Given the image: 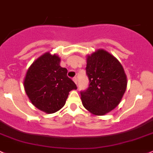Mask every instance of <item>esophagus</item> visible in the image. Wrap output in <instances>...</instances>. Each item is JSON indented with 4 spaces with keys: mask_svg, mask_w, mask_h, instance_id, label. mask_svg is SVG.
I'll return each mask as SVG.
<instances>
[{
    "mask_svg": "<svg viewBox=\"0 0 153 153\" xmlns=\"http://www.w3.org/2000/svg\"><path fill=\"white\" fill-rule=\"evenodd\" d=\"M73 80H74V82H75V84L77 85V82H78V79H77L76 77H74Z\"/></svg>",
    "mask_w": 153,
    "mask_h": 153,
    "instance_id": "obj_1",
    "label": "esophagus"
}]
</instances>
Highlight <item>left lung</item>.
I'll return each instance as SVG.
<instances>
[{
    "label": "left lung",
    "instance_id": "left-lung-1",
    "mask_svg": "<svg viewBox=\"0 0 153 153\" xmlns=\"http://www.w3.org/2000/svg\"><path fill=\"white\" fill-rule=\"evenodd\" d=\"M87 90L81 91L83 106L91 113L103 116L113 111L122 100L127 88V76L122 64L103 49L87 57Z\"/></svg>",
    "mask_w": 153,
    "mask_h": 153
}]
</instances>
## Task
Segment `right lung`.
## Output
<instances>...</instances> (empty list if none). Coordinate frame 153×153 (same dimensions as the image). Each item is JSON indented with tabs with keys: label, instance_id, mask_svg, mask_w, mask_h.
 <instances>
[{
	"label": "right lung",
	"instance_id": "obj_1",
	"mask_svg": "<svg viewBox=\"0 0 153 153\" xmlns=\"http://www.w3.org/2000/svg\"><path fill=\"white\" fill-rule=\"evenodd\" d=\"M59 62L57 55L45 53L31 64L24 79L25 91L31 103L46 113L59 111L69 92L77 88Z\"/></svg>",
	"mask_w": 153,
	"mask_h": 153
}]
</instances>
